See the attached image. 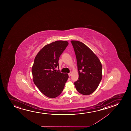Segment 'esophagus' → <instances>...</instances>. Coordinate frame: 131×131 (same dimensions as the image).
Masks as SVG:
<instances>
[{"label":"esophagus","mask_w":131,"mask_h":131,"mask_svg":"<svg viewBox=\"0 0 131 131\" xmlns=\"http://www.w3.org/2000/svg\"><path fill=\"white\" fill-rule=\"evenodd\" d=\"M72 75V72H70L68 74V75H69V77H70L71 75Z\"/></svg>","instance_id":"34e87169"}]
</instances>
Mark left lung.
<instances>
[{
    "label": "left lung",
    "instance_id": "1",
    "mask_svg": "<svg viewBox=\"0 0 131 131\" xmlns=\"http://www.w3.org/2000/svg\"><path fill=\"white\" fill-rule=\"evenodd\" d=\"M75 53L79 78L74 82L77 91L88 95L95 91L102 79V65L96 55L84 44L71 41Z\"/></svg>",
    "mask_w": 131,
    "mask_h": 131
}]
</instances>
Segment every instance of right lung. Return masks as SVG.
<instances>
[{
  "label": "right lung",
  "mask_w": 131,
  "mask_h": 131,
  "mask_svg": "<svg viewBox=\"0 0 131 131\" xmlns=\"http://www.w3.org/2000/svg\"><path fill=\"white\" fill-rule=\"evenodd\" d=\"M68 45L67 41H57L46 45L38 53L32 68L33 81L44 95L55 98L61 94L68 78V74L55 68L59 59Z\"/></svg>",
  "instance_id": "right-lung-1"
}]
</instances>
